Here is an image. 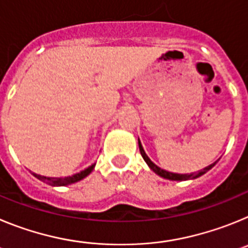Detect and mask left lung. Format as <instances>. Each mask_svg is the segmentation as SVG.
Returning <instances> with one entry per match:
<instances>
[{"label": "left lung", "mask_w": 248, "mask_h": 248, "mask_svg": "<svg viewBox=\"0 0 248 248\" xmlns=\"http://www.w3.org/2000/svg\"><path fill=\"white\" fill-rule=\"evenodd\" d=\"M138 144H139V150H140V154H141V156H143V159L145 160V163L148 164L149 168L153 170V171L155 172L156 175H159V176L164 177V179H168V180H171V181H185V180H194V179H198V177H200L201 175L206 174V172L209 171L210 169L214 168L215 164L217 163V161H215V163H212L211 165L206 166L205 169H202V170H200L199 172H192V174H176V172H170V171H166V170H164V169L159 168V166L156 165V164H154L153 161L150 160V157L146 155L145 150H144L143 145H141V143H140V140L138 139Z\"/></svg>", "instance_id": "8db88e82"}]
</instances>
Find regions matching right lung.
Wrapping results in <instances>:
<instances>
[{"label": "right lung", "instance_id": "right-lung-1", "mask_svg": "<svg viewBox=\"0 0 248 248\" xmlns=\"http://www.w3.org/2000/svg\"><path fill=\"white\" fill-rule=\"evenodd\" d=\"M94 166L95 164H92L91 166H88L87 169L82 170V171L77 172V174L72 175V176H67V177H47V176H42V175L34 174V177H37L38 180L43 181V183L48 184L50 186H65V185H71V184L78 183V181L83 180L84 177L88 176L92 171H93Z\"/></svg>", "mask_w": 248, "mask_h": 248}]
</instances>
